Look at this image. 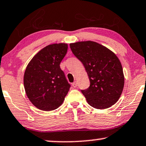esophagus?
<instances>
[{
  "instance_id": "obj_1",
  "label": "esophagus",
  "mask_w": 146,
  "mask_h": 146,
  "mask_svg": "<svg viewBox=\"0 0 146 146\" xmlns=\"http://www.w3.org/2000/svg\"><path fill=\"white\" fill-rule=\"evenodd\" d=\"M72 85H73V87H77V81H75L72 83Z\"/></svg>"
}]
</instances>
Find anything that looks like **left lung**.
<instances>
[{"label":"left lung","instance_id":"1","mask_svg":"<svg viewBox=\"0 0 146 146\" xmlns=\"http://www.w3.org/2000/svg\"><path fill=\"white\" fill-rule=\"evenodd\" d=\"M72 53L84 65L90 85L81 90L93 108L104 110L119 100L124 86L123 68L115 54L96 42L69 44Z\"/></svg>","mask_w":146,"mask_h":146}]
</instances>
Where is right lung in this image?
Instances as JSON below:
<instances>
[{
	"mask_svg": "<svg viewBox=\"0 0 146 146\" xmlns=\"http://www.w3.org/2000/svg\"><path fill=\"white\" fill-rule=\"evenodd\" d=\"M67 44H52L34 56L24 75L25 92L31 102L43 111L56 110L63 104L71 85L60 63L67 53Z\"/></svg>",
	"mask_w": 146,
	"mask_h": 146,
	"instance_id": "1",
	"label": "right lung"
}]
</instances>
